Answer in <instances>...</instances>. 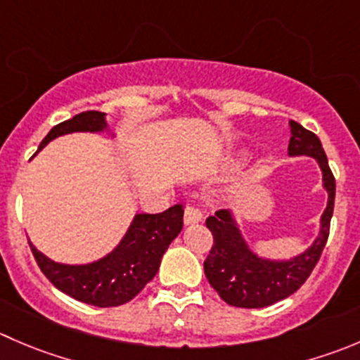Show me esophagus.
<instances>
[{
    "label": "esophagus",
    "mask_w": 360,
    "mask_h": 360,
    "mask_svg": "<svg viewBox=\"0 0 360 360\" xmlns=\"http://www.w3.org/2000/svg\"><path fill=\"white\" fill-rule=\"evenodd\" d=\"M202 218H204V214L200 212V209H197L191 204L186 205V209H184V223L186 225H193V223L202 221Z\"/></svg>",
    "instance_id": "obj_1"
}]
</instances>
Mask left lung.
<instances>
[{"mask_svg":"<svg viewBox=\"0 0 360 360\" xmlns=\"http://www.w3.org/2000/svg\"><path fill=\"white\" fill-rule=\"evenodd\" d=\"M290 156L306 155L316 158L323 174V186L329 191L320 236L308 251L294 260H264L251 253L229 211L219 209L214 216H209L205 226L212 233V248L204 262L205 278L219 297L236 308H265L297 292L319 264L329 237L336 179L320 139L295 121H290Z\"/></svg>","mask_w":360,"mask_h":360,"instance_id":"obj_1","label":"left lung"}]
</instances>
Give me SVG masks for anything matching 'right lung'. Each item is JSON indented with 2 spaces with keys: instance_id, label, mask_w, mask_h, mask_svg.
Listing matches in <instances>:
<instances>
[{
  "instance_id": "obj_1",
  "label": "right lung",
  "mask_w": 360,
  "mask_h": 360,
  "mask_svg": "<svg viewBox=\"0 0 360 360\" xmlns=\"http://www.w3.org/2000/svg\"><path fill=\"white\" fill-rule=\"evenodd\" d=\"M105 114L86 110L56 124L40 149L52 139L72 131H100ZM184 205L176 204L158 214H137L120 246L105 258L87 265H63L49 260L30 243L38 267L58 290L86 304L112 308L130 302L158 273L169 244L183 229Z\"/></svg>"
}]
</instances>
